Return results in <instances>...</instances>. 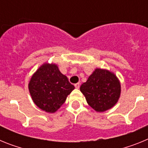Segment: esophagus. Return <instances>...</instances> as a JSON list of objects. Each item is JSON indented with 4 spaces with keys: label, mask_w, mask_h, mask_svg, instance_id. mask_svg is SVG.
I'll return each mask as SVG.
<instances>
[{
    "label": "esophagus",
    "mask_w": 148,
    "mask_h": 148,
    "mask_svg": "<svg viewBox=\"0 0 148 148\" xmlns=\"http://www.w3.org/2000/svg\"><path fill=\"white\" fill-rule=\"evenodd\" d=\"M75 87L76 89H79V87H80V84H79V83L75 84Z\"/></svg>",
    "instance_id": "1"
}]
</instances>
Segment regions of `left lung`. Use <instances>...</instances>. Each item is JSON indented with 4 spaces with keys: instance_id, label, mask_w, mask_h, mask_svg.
Segmentation results:
<instances>
[{
    "instance_id": "left-lung-1",
    "label": "left lung",
    "mask_w": 148,
    "mask_h": 148,
    "mask_svg": "<svg viewBox=\"0 0 148 148\" xmlns=\"http://www.w3.org/2000/svg\"><path fill=\"white\" fill-rule=\"evenodd\" d=\"M89 105L96 112L111 109L121 95V83L113 72L96 68L80 87Z\"/></svg>"
}]
</instances>
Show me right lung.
I'll list each match as a JSON object with an SVG mask.
<instances>
[{"instance_id":"1","label":"right lung","mask_w":148,"mask_h":148,"mask_svg":"<svg viewBox=\"0 0 148 148\" xmlns=\"http://www.w3.org/2000/svg\"><path fill=\"white\" fill-rule=\"evenodd\" d=\"M28 88L35 105L47 113H53L65 102L75 87L60 72L58 65L44 63L32 75Z\"/></svg>"}]
</instances>
